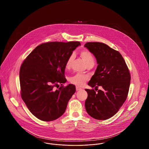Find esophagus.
<instances>
[{"instance_id":"obj_1","label":"esophagus","mask_w":149,"mask_h":149,"mask_svg":"<svg viewBox=\"0 0 149 149\" xmlns=\"http://www.w3.org/2000/svg\"><path fill=\"white\" fill-rule=\"evenodd\" d=\"M81 89L80 88H79V86H76V90H77V91H79V90H81Z\"/></svg>"}]
</instances>
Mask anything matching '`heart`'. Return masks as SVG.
I'll return each instance as SVG.
<instances>
[{"instance_id": "b5f03b06", "label": "heart", "mask_w": 149, "mask_h": 149, "mask_svg": "<svg viewBox=\"0 0 149 149\" xmlns=\"http://www.w3.org/2000/svg\"><path fill=\"white\" fill-rule=\"evenodd\" d=\"M79 54L81 58L85 62L87 66L94 65V57L93 56L92 54L89 50L86 49L81 50L79 52ZM74 55L73 54H71V55L68 57L65 64V67L66 69H69L70 68L71 64L74 60ZM87 78L85 76L80 74H77L70 78V82L73 84L78 86H81L84 84Z\"/></svg>"}]
</instances>
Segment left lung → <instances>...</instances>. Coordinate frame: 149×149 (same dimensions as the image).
I'll return each instance as SVG.
<instances>
[{
  "label": "left lung",
  "mask_w": 149,
  "mask_h": 149,
  "mask_svg": "<svg viewBox=\"0 0 149 149\" xmlns=\"http://www.w3.org/2000/svg\"><path fill=\"white\" fill-rule=\"evenodd\" d=\"M84 47L95 57L98 64L88 84L97 90L98 86L103 88L97 92L93 89H85L88 93L85 109L96 120H107L119 111L127 99L131 81L130 71L120 53L106 44L91 42L86 43Z\"/></svg>",
  "instance_id": "left-lung-1"
}]
</instances>
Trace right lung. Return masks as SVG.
<instances>
[{
  "mask_svg": "<svg viewBox=\"0 0 149 149\" xmlns=\"http://www.w3.org/2000/svg\"><path fill=\"white\" fill-rule=\"evenodd\" d=\"M78 41L49 42L37 46L19 70L21 97L29 111L43 121L55 120L64 113L75 93L73 84L64 86L66 62L80 45ZM60 84L57 90L54 87Z\"/></svg>",
  "mask_w": 149,
  "mask_h": 149,
  "instance_id": "1",
  "label": "right lung"
}]
</instances>
